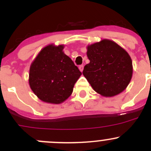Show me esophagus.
Segmentation results:
<instances>
[{"mask_svg": "<svg viewBox=\"0 0 151 151\" xmlns=\"http://www.w3.org/2000/svg\"><path fill=\"white\" fill-rule=\"evenodd\" d=\"M83 68H84V66H83V65H80V66H79V69H80V71H81V72L83 71Z\"/></svg>", "mask_w": 151, "mask_h": 151, "instance_id": "esophagus-1", "label": "esophagus"}]
</instances>
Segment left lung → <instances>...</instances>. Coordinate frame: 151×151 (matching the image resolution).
Here are the masks:
<instances>
[{"mask_svg": "<svg viewBox=\"0 0 151 151\" xmlns=\"http://www.w3.org/2000/svg\"><path fill=\"white\" fill-rule=\"evenodd\" d=\"M83 75L96 93L112 97L123 92L130 83L133 73L129 53L115 42L102 39L88 45Z\"/></svg>", "mask_w": 151, "mask_h": 151, "instance_id": "8db88e82", "label": "left lung"}]
</instances>
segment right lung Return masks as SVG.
I'll use <instances>...</instances> for the list:
<instances>
[{"label": "right lung", "instance_id": "right-lung-1", "mask_svg": "<svg viewBox=\"0 0 151 151\" xmlns=\"http://www.w3.org/2000/svg\"><path fill=\"white\" fill-rule=\"evenodd\" d=\"M64 45L45 47L32 62L29 71V85L42 101L58 104L73 92L74 84L82 73L63 52Z\"/></svg>", "mask_w": 151, "mask_h": 151}]
</instances>
